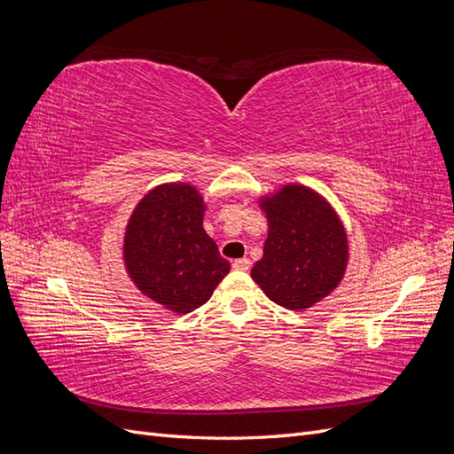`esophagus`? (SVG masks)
Instances as JSON below:
<instances>
[{
  "instance_id": "obj_1",
  "label": "esophagus",
  "mask_w": 454,
  "mask_h": 454,
  "mask_svg": "<svg viewBox=\"0 0 454 454\" xmlns=\"http://www.w3.org/2000/svg\"><path fill=\"white\" fill-rule=\"evenodd\" d=\"M250 265H252V263H250L248 257H240V259L232 261V269H237V270H248Z\"/></svg>"
}]
</instances>
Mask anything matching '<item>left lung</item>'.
I'll list each match as a JSON object with an SVG mask.
<instances>
[{
    "mask_svg": "<svg viewBox=\"0 0 454 454\" xmlns=\"http://www.w3.org/2000/svg\"><path fill=\"white\" fill-rule=\"evenodd\" d=\"M269 235L252 278L274 303L301 310L332 294L348 261V240L339 215L316 191L284 185L261 200Z\"/></svg>",
    "mask_w": 454,
    "mask_h": 454,
    "instance_id": "left-lung-1",
    "label": "left lung"
}]
</instances>
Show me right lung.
<instances>
[{
    "label": "right lung",
    "instance_id": "obj_1",
    "mask_svg": "<svg viewBox=\"0 0 454 454\" xmlns=\"http://www.w3.org/2000/svg\"><path fill=\"white\" fill-rule=\"evenodd\" d=\"M193 185L164 184L138 202L125 232V265L138 290L177 314L208 301L231 269L202 227Z\"/></svg>",
    "mask_w": 454,
    "mask_h": 454
}]
</instances>
